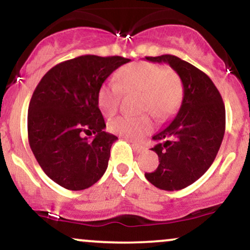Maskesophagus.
I'll return each instance as SVG.
<instances>
[{
  "label": "esophagus",
  "mask_w": 250,
  "mask_h": 250,
  "mask_svg": "<svg viewBox=\"0 0 250 250\" xmlns=\"http://www.w3.org/2000/svg\"><path fill=\"white\" fill-rule=\"evenodd\" d=\"M133 148L136 152H143L146 148H144L143 146H141V144H137V143H133Z\"/></svg>",
  "instance_id": "34e87169"
}]
</instances>
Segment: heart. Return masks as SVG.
I'll return each mask as SVG.
<instances>
[{
  "label": "heart",
  "instance_id": "1",
  "mask_svg": "<svg viewBox=\"0 0 250 250\" xmlns=\"http://www.w3.org/2000/svg\"><path fill=\"white\" fill-rule=\"evenodd\" d=\"M122 93H140L138 110L150 113L158 121L172 115L183 98V83L176 72L148 62H131L120 68L116 83L102 85L98 91V106L102 114L112 116L117 112ZM148 115L119 116L112 120L108 129L131 141L141 140L151 130Z\"/></svg>",
  "mask_w": 250,
  "mask_h": 250
}]
</instances>
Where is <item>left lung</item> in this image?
Listing matches in <instances>:
<instances>
[{"instance_id":"1","label":"left lung","mask_w":250,"mask_h":250,"mask_svg":"<svg viewBox=\"0 0 250 250\" xmlns=\"http://www.w3.org/2000/svg\"><path fill=\"white\" fill-rule=\"evenodd\" d=\"M146 59L170 65L183 83L178 113L152 136L157 169L144 174L161 190L178 191L193 184L214 162L226 127L225 104L209 77L190 62L172 55Z\"/></svg>"}]
</instances>
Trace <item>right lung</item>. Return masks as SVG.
<instances>
[{
    "mask_svg": "<svg viewBox=\"0 0 250 250\" xmlns=\"http://www.w3.org/2000/svg\"><path fill=\"white\" fill-rule=\"evenodd\" d=\"M130 59L80 56L56 65L36 87L28 109L30 148L46 176L72 191L91 188L108 167L115 135L106 133L98 91ZM95 133L89 141L83 134Z\"/></svg>",
    "mask_w": 250,
    "mask_h": 250,
    "instance_id": "add662e5",
    "label": "right lung"
}]
</instances>
